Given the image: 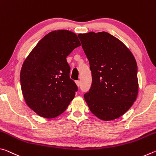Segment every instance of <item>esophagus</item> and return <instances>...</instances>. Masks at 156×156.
I'll list each match as a JSON object with an SVG mask.
<instances>
[{
	"label": "esophagus",
	"mask_w": 156,
	"mask_h": 156,
	"mask_svg": "<svg viewBox=\"0 0 156 156\" xmlns=\"http://www.w3.org/2000/svg\"><path fill=\"white\" fill-rule=\"evenodd\" d=\"M76 85H77L78 87H80V82L79 81V80H76Z\"/></svg>",
	"instance_id": "1"
}]
</instances>
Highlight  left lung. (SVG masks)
<instances>
[{
    "label": "left lung",
    "mask_w": 156,
    "mask_h": 156,
    "mask_svg": "<svg viewBox=\"0 0 156 156\" xmlns=\"http://www.w3.org/2000/svg\"><path fill=\"white\" fill-rule=\"evenodd\" d=\"M78 37L92 76L84 100L100 119L118 118L130 109L138 96L135 58L122 42L105 31L80 34Z\"/></svg>",
    "instance_id": "left-lung-1"
}]
</instances>
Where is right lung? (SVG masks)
I'll return each mask as SVG.
<instances>
[{"label": "right lung", "instance_id": "1", "mask_svg": "<svg viewBox=\"0 0 156 156\" xmlns=\"http://www.w3.org/2000/svg\"><path fill=\"white\" fill-rule=\"evenodd\" d=\"M80 46L77 35L57 30L44 36L23 62L20 80L27 106L38 115L54 118L67 109L78 87L69 78L67 58Z\"/></svg>", "mask_w": 156, "mask_h": 156}]
</instances>
